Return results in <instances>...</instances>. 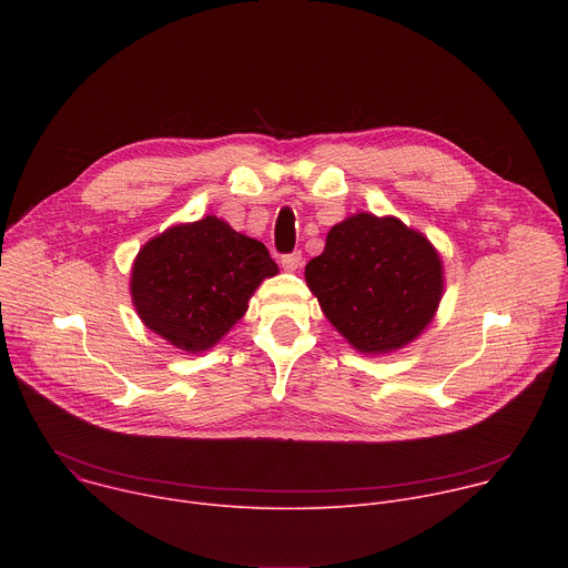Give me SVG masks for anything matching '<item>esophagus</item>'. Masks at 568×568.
<instances>
[{
  "label": "esophagus",
  "instance_id": "esophagus-1",
  "mask_svg": "<svg viewBox=\"0 0 568 568\" xmlns=\"http://www.w3.org/2000/svg\"><path fill=\"white\" fill-rule=\"evenodd\" d=\"M281 265L285 272H296L301 265H303V256L301 252H294V254H287L281 258Z\"/></svg>",
  "mask_w": 568,
  "mask_h": 568
}]
</instances>
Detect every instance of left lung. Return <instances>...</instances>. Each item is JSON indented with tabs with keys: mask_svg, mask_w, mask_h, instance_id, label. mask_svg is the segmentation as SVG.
<instances>
[{
	"mask_svg": "<svg viewBox=\"0 0 568 568\" xmlns=\"http://www.w3.org/2000/svg\"><path fill=\"white\" fill-rule=\"evenodd\" d=\"M305 283L335 331L364 355L416 342L434 321L445 272L438 250L393 215L359 211L326 235Z\"/></svg>",
	"mask_w": 568,
	"mask_h": 568,
	"instance_id": "1",
	"label": "left lung"
}]
</instances>
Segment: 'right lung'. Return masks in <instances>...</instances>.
Wrapping results in <instances>:
<instances>
[{"label": "right lung", "mask_w": 568, "mask_h": 568, "mask_svg": "<svg viewBox=\"0 0 568 568\" xmlns=\"http://www.w3.org/2000/svg\"><path fill=\"white\" fill-rule=\"evenodd\" d=\"M276 274L263 242L204 215L145 242L132 263L130 294L145 328L197 355L245 316L258 285Z\"/></svg>", "instance_id": "add662e5"}]
</instances>
